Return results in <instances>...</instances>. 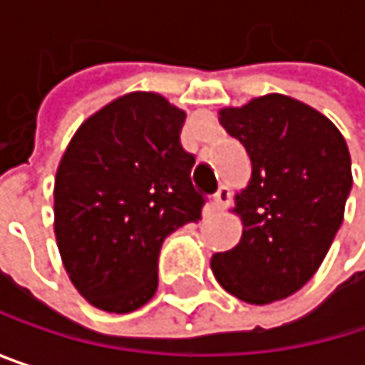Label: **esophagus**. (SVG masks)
<instances>
[{
    "instance_id": "esophagus-1",
    "label": "esophagus",
    "mask_w": 365,
    "mask_h": 365,
    "mask_svg": "<svg viewBox=\"0 0 365 365\" xmlns=\"http://www.w3.org/2000/svg\"><path fill=\"white\" fill-rule=\"evenodd\" d=\"M211 202H213V209H217V211L226 209V205L230 202V190L226 185H220V190L213 194Z\"/></svg>"
}]
</instances>
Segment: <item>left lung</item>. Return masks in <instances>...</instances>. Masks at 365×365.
<instances>
[{
  "label": "left lung",
  "mask_w": 365,
  "mask_h": 365,
  "mask_svg": "<svg viewBox=\"0 0 365 365\" xmlns=\"http://www.w3.org/2000/svg\"><path fill=\"white\" fill-rule=\"evenodd\" d=\"M220 124L252 158L235 196L241 241L211 257L217 283L250 304L296 294L322 266L353 185L342 133L315 108L270 93L220 110Z\"/></svg>",
  "instance_id": "left-lung-1"
}]
</instances>
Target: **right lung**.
I'll list each match as a JSON object with an SVG mask.
<instances>
[{"mask_svg": "<svg viewBox=\"0 0 365 365\" xmlns=\"http://www.w3.org/2000/svg\"><path fill=\"white\" fill-rule=\"evenodd\" d=\"M185 111L156 93H126L86 118L54 178V237L63 266L93 307L133 313L158 287L163 241L200 220Z\"/></svg>", "mask_w": 365, "mask_h": 365, "instance_id": "add662e5", "label": "right lung"}]
</instances>
